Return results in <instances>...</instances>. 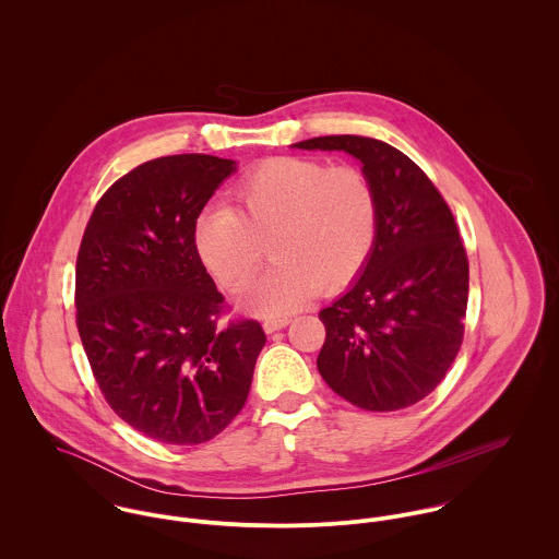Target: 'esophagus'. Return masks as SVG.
I'll return each mask as SVG.
<instances>
[{"instance_id":"34e87169","label":"esophagus","mask_w":559,"mask_h":559,"mask_svg":"<svg viewBox=\"0 0 559 559\" xmlns=\"http://www.w3.org/2000/svg\"><path fill=\"white\" fill-rule=\"evenodd\" d=\"M288 322H290V319H266L262 322V326H264L266 333H273V331L284 329Z\"/></svg>"}]
</instances>
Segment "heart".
<instances>
[{
    "label": "heart",
    "mask_w": 559,
    "mask_h": 559,
    "mask_svg": "<svg viewBox=\"0 0 559 559\" xmlns=\"http://www.w3.org/2000/svg\"><path fill=\"white\" fill-rule=\"evenodd\" d=\"M377 219L374 189L357 167L277 157L247 171L230 189V204L198 217L193 245L219 284L239 295L255 280L269 242L277 262L249 308L273 317L297 310L317 290L346 288L370 258Z\"/></svg>",
    "instance_id": "heart-1"
}]
</instances>
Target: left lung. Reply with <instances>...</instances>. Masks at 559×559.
<instances>
[{
	"instance_id": "obj_1",
	"label": "left lung",
	"mask_w": 559,
	"mask_h": 559,
	"mask_svg": "<svg viewBox=\"0 0 559 559\" xmlns=\"http://www.w3.org/2000/svg\"><path fill=\"white\" fill-rule=\"evenodd\" d=\"M295 148L361 160L379 211L361 277L319 314L320 377L366 411L411 406L443 381L463 344L469 262L454 215L432 180L381 140L324 135Z\"/></svg>"
}]
</instances>
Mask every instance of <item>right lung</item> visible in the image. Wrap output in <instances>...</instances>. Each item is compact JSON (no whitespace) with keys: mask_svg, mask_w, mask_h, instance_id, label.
I'll return each mask as SVG.
<instances>
[{"mask_svg":"<svg viewBox=\"0 0 559 559\" xmlns=\"http://www.w3.org/2000/svg\"><path fill=\"white\" fill-rule=\"evenodd\" d=\"M233 159L171 155L118 178L96 202L78 253L75 308L92 374L144 437L198 445L239 415L266 342L230 320L206 273L195 222Z\"/></svg>","mask_w":559,"mask_h":559,"instance_id":"right-lung-1","label":"right lung"}]
</instances>
